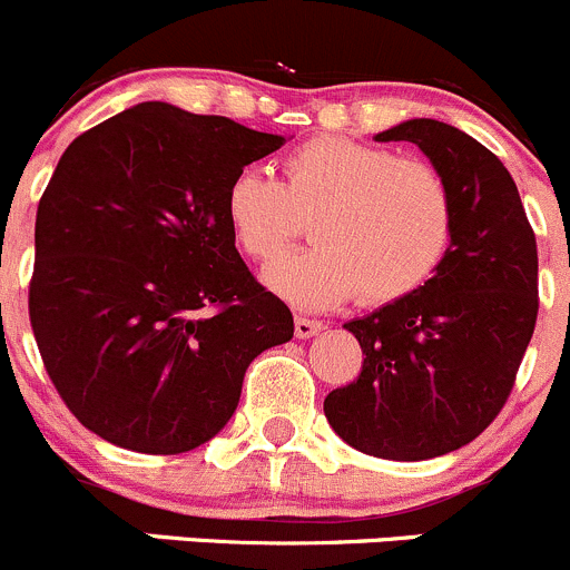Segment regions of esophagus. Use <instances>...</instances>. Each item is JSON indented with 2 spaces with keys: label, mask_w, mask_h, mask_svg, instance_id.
<instances>
[{
  "label": "esophagus",
  "mask_w": 570,
  "mask_h": 570,
  "mask_svg": "<svg viewBox=\"0 0 570 570\" xmlns=\"http://www.w3.org/2000/svg\"><path fill=\"white\" fill-rule=\"evenodd\" d=\"M324 330V321H315V318H304V315H296V321H293V332H296V337H313L318 335V332Z\"/></svg>",
  "instance_id": "esophagus-1"
}]
</instances>
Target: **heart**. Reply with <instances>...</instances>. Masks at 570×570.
Here are the masks:
<instances>
[{"label":"heart","instance_id":"b5f03b06","mask_svg":"<svg viewBox=\"0 0 570 570\" xmlns=\"http://www.w3.org/2000/svg\"><path fill=\"white\" fill-rule=\"evenodd\" d=\"M235 246L266 263L309 216L313 244L266 268L268 291L302 309L335 307L360 293L363 304H391L421 291L454 240L446 179L421 157L335 135L302 140L283 157V183L240 168L222 199Z\"/></svg>","mask_w":570,"mask_h":570}]
</instances>
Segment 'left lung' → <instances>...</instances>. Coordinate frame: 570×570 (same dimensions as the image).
Listing matches in <instances>:
<instances>
[{"label":"left lung","instance_id":"obj_1","mask_svg":"<svg viewBox=\"0 0 570 570\" xmlns=\"http://www.w3.org/2000/svg\"><path fill=\"white\" fill-rule=\"evenodd\" d=\"M376 140H410L443 174L454 240L421 291L343 324L363 371L324 413L357 452L430 460L474 441L510 399L538 321V244L510 171L471 135L413 118Z\"/></svg>","mask_w":570,"mask_h":570}]
</instances>
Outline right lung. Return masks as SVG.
I'll return each mask as SVG.
<instances>
[{
	"label": "right lung",
	"instance_id": "right-lung-1",
	"mask_svg": "<svg viewBox=\"0 0 570 570\" xmlns=\"http://www.w3.org/2000/svg\"><path fill=\"white\" fill-rule=\"evenodd\" d=\"M283 135L144 101L82 132L36 216L30 324L82 426L179 454L233 419L252 360L293 337L222 213L235 171Z\"/></svg>",
	"mask_w": 570,
	"mask_h": 570
}]
</instances>
